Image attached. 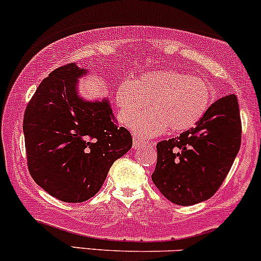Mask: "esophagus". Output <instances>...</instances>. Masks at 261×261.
<instances>
[{
	"instance_id": "esophagus-1",
	"label": "esophagus",
	"mask_w": 261,
	"mask_h": 261,
	"mask_svg": "<svg viewBox=\"0 0 261 261\" xmlns=\"http://www.w3.org/2000/svg\"><path fill=\"white\" fill-rule=\"evenodd\" d=\"M149 142H147V141H143V140H140L137 139V137H135L134 139V148H141V147H146V146H149Z\"/></svg>"
}]
</instances>
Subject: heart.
Listing matches in <instances>:
<instances>
[{"label":"heart","instance_id":"1","mask_svg":"<svg viewBox=\"0 0 261 261\" xmlns=\"http://www.w3.org/2000/svg\"><path fill=\"white\" fill-rule=\"evenodd\" d=\"M119 117L131 125L146 112H150L133 125L139 139H150L166 133L190 130L209 111L213 100L210 85L197 76L175 70H155L135 80L124 79L115 89Z\"/></svg>","mask_w":261,"mask_h":261}]
</instances>
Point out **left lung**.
<instances>
[{
    "instance_id": "obj_1",
    "label": "left lung",
    "mask_w": 261,
    "mask_h": 261,
    "mask_svg": "<svg viewBox=\"0 0 261 261\" xmlns=\"http://www.w3.org/2000/svg\"><path fill=\"white\" fill-rule=\"evenodd\" d=\"M236 95L215 100L196 126L156 144L153 184L178 205L209 199L220 188L241 147Z\"/></svg>"
}]
</instances>
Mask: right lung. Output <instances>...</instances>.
Here are the masks:
<instances>
[{"label": "right lung", "mask_w": 261, "mask_h": 261, "mask_svg": "<svg viewBox=\"0 0 261 261\" xmlns=\"http://www.w3.org/2000/svg\"><path fill=\"white\" fill-rule=\"evenodd\" d=\"M76 64L53 70L28 103L23 131L34 181L62 202L81 203L98 192L109 169L133 147L114 121L111 105L77 96Z\"/></svg>", "instance_id": "add662e5"}]
</instances>
